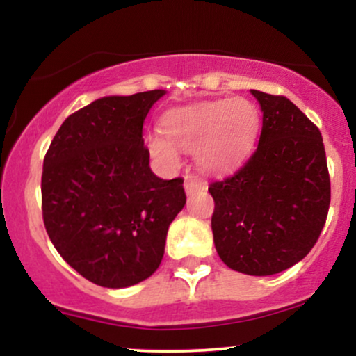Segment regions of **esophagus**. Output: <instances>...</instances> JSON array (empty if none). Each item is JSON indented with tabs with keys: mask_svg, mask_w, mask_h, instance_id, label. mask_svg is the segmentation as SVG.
Here are the masks:
<instances>
[{
	"mask_svg": "<svg viewBox=\"0 0 356 356\" xmlns=\"http://www.w3.org/2000/svg\"><path fill=\"white\" fill-rule=\"evenodd\" d=\"M184 189H186L187 194H195V192H202L207 189L206 182L199 181V179H192V177H187L186 179V184H184Z\"/></svg>",
	"mask_w": 356,
	"mask_h": 356,
	"instance_id": "obj_1",
	"label": "esophagus"
}]
</instances>
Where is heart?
<instances>
[{"mask_svg":"<svg viewBox=\"0 0 356 356\" xmlns=\"http://www.w3.org/2000/svg\"><path fill=\"white\" fill-rule=\"evenodd\" d=\"M259 122V110L248 99L204 102L169 110L162 117L164 132L149 134L145 142L167 165L179 164V148L195 152L207 172H226L251 152Z\"/></svg>","mask_w":356,"mask_h":356,"instance_id":"obj_1","label":"heart"}]
</instances>
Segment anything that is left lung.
Here are the masks:
<instances>
[{"label":"left lung","mask_w":356,"mask_h":356,"mask_svg":"<svg viewBox=\"0 0 356 356\" xmlns=\"http://www.w3.org/2000/svg\"><path fill=\"white\" fill-rule=\"evenodd\" d=\"M251 93L263 112L257 149L239 170L211 182V226L224 264L269 276L291 268L316 244L332 186L320 129L286 97Z\"/></svg>","instance_id":"1"}]
</instances>
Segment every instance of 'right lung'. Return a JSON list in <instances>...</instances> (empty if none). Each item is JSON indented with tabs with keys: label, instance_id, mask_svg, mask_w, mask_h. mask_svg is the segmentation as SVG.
I'll return each instance as SVG.
<instances>
[{
	"label": "right lung",
	"instance_id": "add662e5",
	"mask_svg": "<svg viewBox=\"0 0 356 356\" xmlns=\"http://www.w3.org/2000/svg\"><path fill=\"white\" fill-rule=\"evenodd\" d=\"M164 93L92 102L61 124L44 155L42 211L50 241L76 273L104 288L154 275L186 204L184 179L157 177L142 138L147 113Z\"/></svg>",
	"mask_w": 356,
	"mask_h": 356
}]
</instances>
